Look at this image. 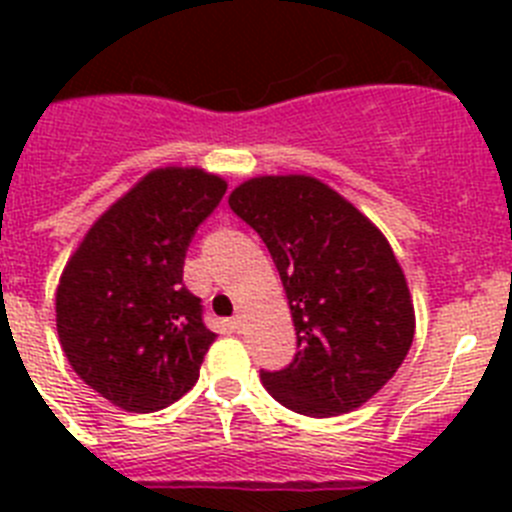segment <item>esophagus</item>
Instances as JSON below:
<instances>
[{"mask_svg": "<svg viewBox=\"0 0 512 512\" xmlns=\"http://www.w3.org/2000/svg\"><path fill=\"white\" fill-rule=\"evenodd\" d=\"M230 328H233V330H241L243 328V318H241V315H235V318H230Z\"/></svg>", "mask_w": 512, "mask_h": 512, "instance_id": "1", "label": "esophagus"}]
</instances>
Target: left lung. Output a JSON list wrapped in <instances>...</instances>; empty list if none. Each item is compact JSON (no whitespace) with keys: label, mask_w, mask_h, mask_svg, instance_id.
<instances>
[{"label":"left lung","mask_w":512,"mask_h":512,"mask_svg":"<svg viewBox=\"0 0 512 512\" xmlns=\"http://www.w3.org/2000/svg\"><path fill=\"white\" fill-rule=\"evenodd\" d=\"M277 264L295 361L261 382L284 408L330 418L372 400L415 336L408 279L382 230L315 176H253L230 192Z\"/></svg>","instance_id":"obj_1"}]
</instances>
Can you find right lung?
Masks as SVG:
<instances>
[{"instance_id": "add662e5", "label": "right lung", "mask_w": 512, "mask_h": 512, "mask_svg": "<svg viewBox=\"0 0 512 512\" xmlns=\"http://www.w3.org/2000/svg\"><path fill=\"white\" fill-rule=\"evenodd\" d=\"M225 179L197 166L148 171L97 217L56 289V328L71 369L128 413L187 395L215 333L182 282L194 230Z\"/></svg>"}]
</instances>
